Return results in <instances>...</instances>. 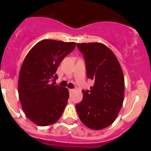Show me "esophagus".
Returning a JSON list of instances; mask_svg holds the SVG:
<instances>
[{
  "label": "esophagus",
  "instance_id": "obj_1",
  "mask_svg": "<svg viewBox=\"0 0 151 151\" xmlns=\"http://www.w3.org/2000/svg\"><path fill=\"white\" fill-rule=\"evenodd\" d=\"M69 93H72V92L73 91V89H69Z\"/></svg>",
  "mask_w": 151,
  "mask_h": 151
}]
</instances>
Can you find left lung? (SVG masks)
Instances as JSON below:
<instances>
[{
  "mask_svg": "<svg viewBox=\"0 0 151 151\" xmlns=\"http://www.w3.org/2000/svg\"><path fill=\"white\" fill-rule=\"evenodd\" d=\"M83 54L88 78L94 83L90 90H82L83 99L76 104L82 123L100 130L116 119L124 98V76L118 60L112 50L101 43L77 44Z\"/></svg>",
  "mask_w": 151,
  "mask_h": 151,
  "instance_id": "left-lung-1",
  "label": "left lung"
}]
</instances>
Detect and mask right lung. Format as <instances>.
Wrapping results in <instances>:
<instances>
[{
	"instance_id": "add662e5",
	"label": "right lung",
	"mask_w": 151,
	"mask_h": 151,
	"mask_svg": "<svg viewBox=\"0 0 151 151\" xmlns=\"http://www.w3.org/2000/svg\"><path fill=\"white\" fill-rule=\"evenodd\" d=\"M76 47L75 42L45 39L28 53L21 66L18 91L22 110L32 122L47 126L62 116L69 98L67 88L54 85L57 69Z\"/></svg>"
}]
</instances>
